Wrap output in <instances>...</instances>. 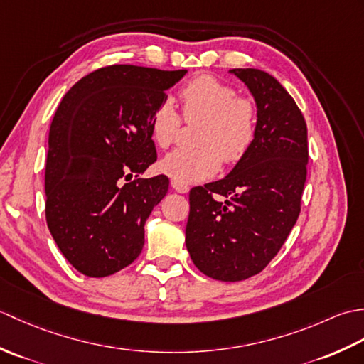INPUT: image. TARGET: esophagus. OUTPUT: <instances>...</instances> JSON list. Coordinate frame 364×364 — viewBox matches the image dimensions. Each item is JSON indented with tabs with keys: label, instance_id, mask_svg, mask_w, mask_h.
<instances>
[{
	"label": "esophagus",
	"instance_id": "esophagus-1",
	"mask_svg": "<svg viewBox=\"0 0 364 364\" xmlns=\"http://www.w3.org/2000/svg\"><path fill=\"white\" fill-rule=\"evenodd\" d=\"M172 188L176 191V192H180V194H186V192L189 191V186L188 184H181V183H178V181H175V180H172Z\"/></svg>",
	"mask_w": 364,
	"mask_h": 364
}]
</instances>
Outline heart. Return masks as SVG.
<instances>
[{
  "label": "heart",
  "instance_id": "heart-1",
  "mask_svg": "<svg viewBox=\"0 0 364 364\" xmlns=\"http://www.w3.org/2000/svg\"><path fill=\"white\" fill-rule=\"evenodd\" d=\"M183 115L189 123L202 122L197 150H175L159 162L161 172L188 184L210 180L219 172L220 162L235 164L249 151L255 137L257 112L252 100L236 97V90L211 75L197 76L181 89ZM181 117L170 100L154 109L150 129L161 149L175 142Z\"/></svg>",
  "mask_w": 364,
  "mask_h": 364
}]
</instances>
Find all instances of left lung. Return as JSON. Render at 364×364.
I'll return each instance as SVG.
<instances>
[{
    "instance_id": "1",
    "label": "left lung",
    "mask_w": 364,
    "mask_h": 364,
    "mask_svg": "<svg viewBox=\"0 0 364 364\" xmlns=\"http://www.w3.org/2000/svg\"><path fill=\"white\" fill-rule=\"evenodd\" d=\"M257 103L245 156L219 181L192 188L186 247L200 272L220 282L259 274L296 225L308 164L306 123L274 76L233 68Z\"/></svg>"
}]
</instances>
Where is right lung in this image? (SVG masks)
<instances>
[{"label": "right lung", "mask_w": 364, "mask_h": 364, "mask_svg": "<svg viewBox=\"0 0 364 364\" xmlns=\"http://www.w3.org/2000/svg\"><path fill=\"white\" fill-rule=\"evenodd\" d=\"M188 70L109 65L84 76L54 114L45 168V215L67 261L87 277L129 266L168 178L139 176L156 161L150 120Z\"/></svg>", "instance_id": "obj_1"}]
</instances>
